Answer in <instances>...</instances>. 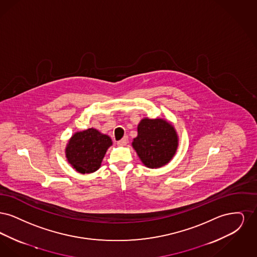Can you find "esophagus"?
<instances>
[{
	"label": "esophagus",
	"instance_id": "obj_1",
	"mask_svg": "<svg viewBox=\"0 0 257 257\" xmlns=\"http://www.w3.org/2000/svg\"><path fill=\"white\" fill-rule=\"evenodd\" d=\"M127 143H128V138H127V137H124L120 141L117 142V145H118V146H122L123 147V146H126Z\"/></svg>",
	"mask_w": 257,
	"mask_h": 257
}]
</instances>
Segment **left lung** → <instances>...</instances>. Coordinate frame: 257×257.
<instances>
[{
	"instance_id": "1",
	"label": "left lung",
	"mask_w": 257,
	"mask_h": 257,
	"mask_svg": "<svg viewBox=\"0 0 257 257\" xmlns=\"http://www.w3.org/2000/svg\"><path fill=\"white\" fill-rule=\"evenodd\" d=\"M139 158L149 169L167 165L178 147V136L165 119L144 118L138 125V136L132 143Z\"/></svg>"
}]
</instances>
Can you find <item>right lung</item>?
<instances>
[{"mask_svg":"<svg viewBox=\"0 0 257 257\" xmlns=\"http://www.w3.org/2000/svg\"><path fill=\"white\" fill-rule=\"evenodd\" d=\"M112 145L110 137L94 128L77 132L70 138L65 155L72 168L80 173H91L101 166L108 148Z\"/></svg>","mask_w":257,"mask_h":257,"instance_id":"add662e5","label":"right lung"}]
</instances>
